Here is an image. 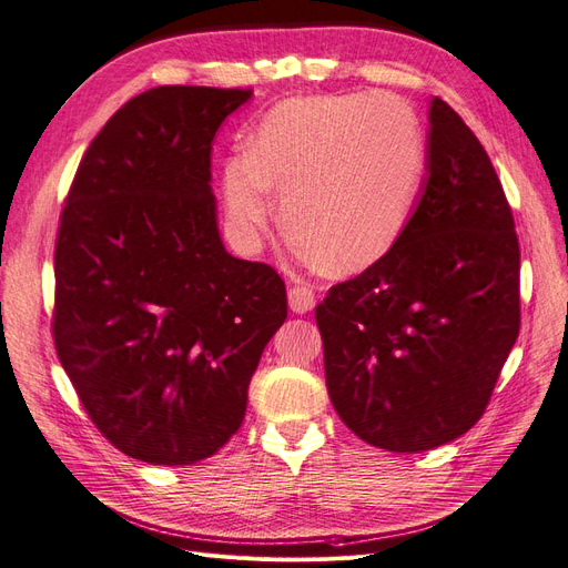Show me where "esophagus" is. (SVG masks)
Segmentation results:
<instances>
[{"label":"esophagus","instance_id":"obj_1","mask_svg":"<svg viewBox=\"0 0 568 568\" xmlns=\"http://www.w3.org/2000/svg\"><path fill=\"white\" fill-rule=\"evenodd\" d=\"M288 307L296 315L311 313L315 307V288L311 284H296L288 288Z\"/></svg>","mask_w":568,"mask_h":568}]
</instances>
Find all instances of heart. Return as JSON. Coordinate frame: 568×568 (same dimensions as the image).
I'll return each instance as SVG.
<instances>
[{
  "instance_id": "heart-1",
  "label": "heart",
  "mask_w": 568,
  "mask_h": 568,
  "mask_svg": "<svg viewBox=\"0 0 568 568\" xmlns=\"http://www.w3.org/2000/svg\"><path fill=\"white\" fill-rule=\"evenodd\" d=\"M424 175V132L390 92L301 97L274 106L246 156L222 165V203L234 242L257 251L282 196L284 225L324 270L355 274L405 234Z\"/></svg>"
}]
</instances>
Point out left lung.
<instances>
[{
  "instance_id": "left-lung-1",
  "label": "left lung",
  "mask_w": 568,
  "mask_h": 568,
  "mask_svg": "<svg viewBox=\"0 0 568 568\" xmlns=\"http://www.w3.org/2000/svg\"><path fill=\"white\" fill-rule=\"evenodd\" d=\"M315 317L332 405L374 448L432 450L486 412L519 336V239L486 149L443 99L400 242Z\"/></svg>"
}]
</instances>
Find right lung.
<instances>
[{
    "mask_svg": "<svg viewBox=\"0 0 568 568\" xmlns=\"http://www.w3.org/2000/svg\"><path fill=\"white\" fill-rule=\"evenodd\" d=\"M251 90L156 88L94 136L61 213L54 343L82 407L149 464L215 455L286 320V288L217 230L213 140Z\"/></svg>",
    "mask_w": 568,
    "mask_h": 568,
    "instance_id": "add662e5",
    "label": "right lung"
}]
</instances>
